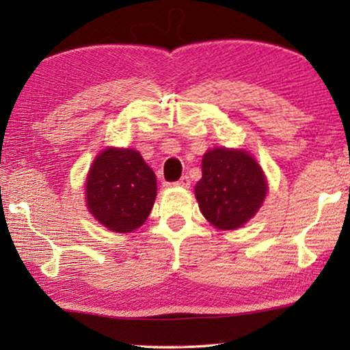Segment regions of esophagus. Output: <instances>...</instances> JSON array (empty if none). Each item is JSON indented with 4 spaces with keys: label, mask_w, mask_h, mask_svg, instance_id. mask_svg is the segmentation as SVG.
I'll list each match as a JSON object with an SVG mask.
<instances>
[{
    "label": "esophagus",
    "mask_w": 350,
    "mask_h": 350,
    "mask_svg": "<svg viewBox=\"0 0 350 350\" xmlns=\"http://www.w3.org/2000/svg\"><path fill=\"white\" fill-rule=\"evenodd\" d=\"M189 183H191V180H189V177H188V176H182L179 180H177V182H174V183H173V185H174V187L188 188V187H189Z\"/></svg>",
    "instance_id": "obj_1"
}]
</instances>
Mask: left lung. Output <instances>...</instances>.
I'll return each mask as SVG.
<instances>
[{"label": "left lung", "mask_w": 350, "mask_h": 350, "mask_svg": "<svg viewBox=\"0 0 350 350\" xmlns=\"http://www.w3.org/2000/svg\"><path fill=\"white\" fill-rule=\"evenodd\" d=\"M267 191V177L248 151L215 146L204 154L202 179L194 194L200 213L215 228H241L259 211Z\"/></svg>", "instance_id": "left-lung-1"}]
</instances>
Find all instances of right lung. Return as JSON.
<instances>
[{
	"label": "right lung",
	"mask_w": 350,
	"mask_h": 350,
	"mask_svg": "<svg viewBox=\"0 0 350 350\" xmlns=\"http://www.w3.org/2000/svg\"><path fill=\"white\" fill-rule=\"evenodd\" d=\"M86 208L114 233H131L150 216L157 196V180L139 151L105 148L88 171Z\"/></svg>",
	"instance_id": "add662e5"
}]
</instances>
